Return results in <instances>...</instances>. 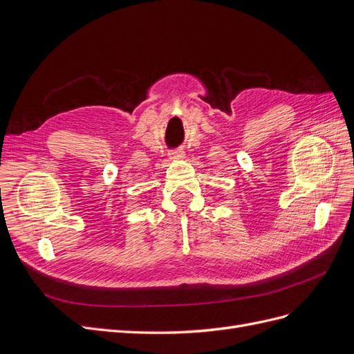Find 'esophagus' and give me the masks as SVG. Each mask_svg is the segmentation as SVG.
Segmentation results:
<instances>
[{
    "label": "esophagus",
    "instance_id": "obj_1",
    "mask_svg": "<svg viewBox=\"0 0 354 354\" xmlns=\"http://www.w3.org/2000/svg\"><path fill=\"white\" fill-rule=\"evenodd\" d=\"M183 155H185V152L181 151V149H176V151H171L168 153L169 159H180V158H183Z\"/></svg>",
    "mask_w": 354,
    "mask_h": 354
}]
</instances>
